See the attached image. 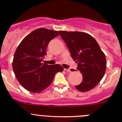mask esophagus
Instances as JSON below:
<instances>
[{"label":"esophagus","mask_w":122,"mask_h":122,"mask_svg":"<svg viewBox=\"0 0 122 122\" xmlns=\"http://www.w3.org/2000/svg\"><path fill=\"white\" fill-rule=\"evenodd\" d=\"M64 70L65 71L67 72H71V70H70L69 69H64Z\"/></svg>","instance_id":"esophagus-1"}]
</instances>
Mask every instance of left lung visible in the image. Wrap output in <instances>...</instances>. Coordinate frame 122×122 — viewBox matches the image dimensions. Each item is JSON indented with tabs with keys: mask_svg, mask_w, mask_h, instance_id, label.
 <instances>
[{
	"mask_svg": "<svg viewBox=\"0 0 122 122\" xmlns=\"http://www.w3.org/2000/svg\"><path fill=\"white\" fill-rule=\"evenodd\" d=\"M59 32L72 58L78 63L77 69L83 77L82 81L75 86L76 88L81 92L94 88L102 79L106 69V56L98 42L86 32L64 30Z\"/></svg>",
	"mask_w": 122,
	"mask_h": 122,
	"instance_id": "8db88e82",
	"label": "left lung"
}]
</instances>
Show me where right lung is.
<instances>
[{
    "mask_svg": "<svg viewBox=\"0 0 122 122\" xmlns=\"http://www.w3.org/2000/svg\"><path fill=\"white\" fill-rule=\"evenodd\" d=\"M58 35L56 30L39 28L26 36L17 47L13 70L19 83L29 92H42L50 85L56 73L63 71L60 64L42 63L48 43Z\"/></svg>",
    "mask_w": 122,
    "mask_h": 122,
    "instance_id": "obj_1",
    "label": "right lung"
}]
</instances>
